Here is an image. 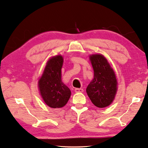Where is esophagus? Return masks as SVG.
<instances>
[{
  "mask_svg": "<svg viewBox=\"0 0 148 148\" xmlns=\"http://www.w3.org/2000/svg\"><path fill=\"white\" fill-rule=\"evenodd\" d=\"M74 91H75V92H76V93H82L84 91V90L82 88H76Z\"/></svg>",
  "mask_w": 148,
  "mask_h": 148,
  "instance_id": "1",
  "label": "esophagus"
}]
</instances>
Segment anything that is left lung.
<instances>
[{"label": "left lung", "instance_id": "1", "mask_svg": "<svg viewBox=\"0 0 148 148\" xmlns=\"http://www.w3.org/2000/svg\"><path fill=\"white\" fill-rule=\"evenodd\" d=\"M90 58L94 71V78L87 87L86 92L96 107H107L112 102L116 92L115 74L103 55H93Z\"/></svg>", "mask_w": 148, "mask_h": 148}]
</instances>
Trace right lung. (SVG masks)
<instances>
[{"label":"right lung","instance_id":"right-lung-1","mask_svg":"<svg viewBox=\"0 0 148 148\" xmlns=\"http://www.w3.org/2000/svg\"><path fill=\"white\" fill-rule=\"evenodd\" d=\"M62 56L51 58L39 80V88L45 103L51 108H60L67 103L71 95L70 89L62 82Z\"/></svg>","mask_w":148,"mask_h":148}]
</instances>
